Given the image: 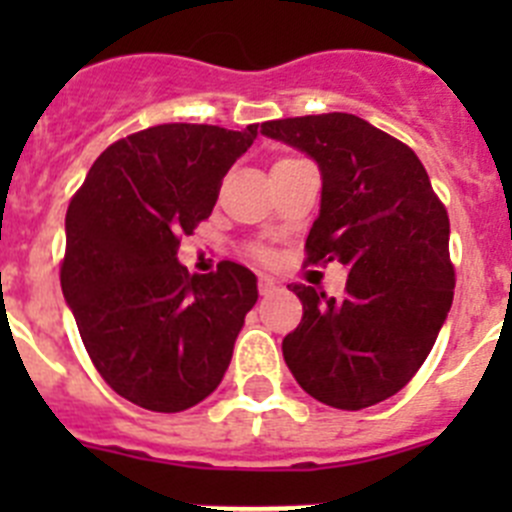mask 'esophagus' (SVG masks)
<instances>
[{
  "mask_svg": "<svg viewBox=\"0 0 512 512\" xmlns=\"http://www.w3.org/2000/svg\"><path fill=\"white\" fill-rule=\"evenodd\" d=\"M274 289H277V282H274L271 277H264V274H261V277H259V292H261V295H271Z\"/></svg>",
  "mask_w": 512,
  "mask_h": 512,
  "instance_id": "34e87169",
  "label": "esophagus"
}]
</instances>
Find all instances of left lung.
<instances>
[{
	"mask_svg": "<svg viewBox=\"0 0 512 512\" xmlns=\"http://www.w3.org/2000/svg\"><path fill=\"white\" fill-rule=\"evenodd\" d=\"M318 164L307 261L346 266L341 300L292 284L302 323L282 341L297 384L338 410L372 408L415 377L454 300L449 215L420 158L346 112L261 125Z\"/></svg>",
	"mask_w": 512,
	"mask_h": 512,
	"instance_id": "left-lung-1",
	"label": "left lung"
}]
</instances>
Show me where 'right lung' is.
Listing matches in <instances>:
<instances>
[{
	"instance_id": "add662e5",
	"label": "right lung",
	"mask_w": 512,
	"mask_h": 512,
	"mask_svg": "<svg viewBox=\"0 0 512 512\" xmlns=\"http://www.w3.org/2000/svg\"><path fill=\"white\" fill-rule=\"evenodd\" d=\"M259 125L171 122L112 143L66 212L63 297L102 379L153 413H182L223 382L256 274L179 264V238L207 220L223 176Z\"/></svg>"
}]
</instances>
